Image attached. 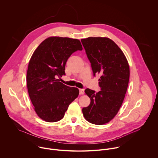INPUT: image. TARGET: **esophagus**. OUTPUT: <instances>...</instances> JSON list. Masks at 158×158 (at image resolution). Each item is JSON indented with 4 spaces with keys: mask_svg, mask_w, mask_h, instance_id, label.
<instances>
[{
    "mask_svg": "<svg viewBox=\"0 0 158 158\" xmlns=\"http://www.w3.org/2000/svg\"><path fill=\"white\" fill-rule=\"evenodd\" d=\"M79 94H84V89H79Z\"/></svg>",
    "mask_w": 158,
    "mask_h": 158,
    "instance_id": "1",
    "label": "esophagus"
}]
</instances>
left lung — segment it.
<instances>
[{"label": "left lung", "mask_w": 158, "mask_h": 158, "mask_svg": "<svg viewBox=\"0 0 158 158\" xmlns=\"http://www.w3.org/2000/svg\"><path fill=\"white\" fill-rule=\"evenodd\" d=\"M94 76H100L101 91L96 93L86 89L91 99L89 106L82 108L85 119L89 123L102 125L113 119L119 111L129 79V66L118 45L107 37H87L81 39Z\"/></svg>", "instance_id": "8db88e82"}]
</instances>
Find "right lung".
<instances>
[{"mask_svg":"<svg viewBox=\"0 0 158 158\" xmlns=\"http://www.w3.org/2000/svg\"><path fill=\"white\" fill-rule=\"evenodd\" d=\"M82 50L78 39L51 37L34 52L28 65L27 85L34 110L45 121L62 119L69 104L77 98L79 89L62 84L58 78L65 75V64L71 54Z\"/></svg>","mask_w":158,"mask_h":158,"instance_id":"add662e5","label":"right lung"}]
</instances>
